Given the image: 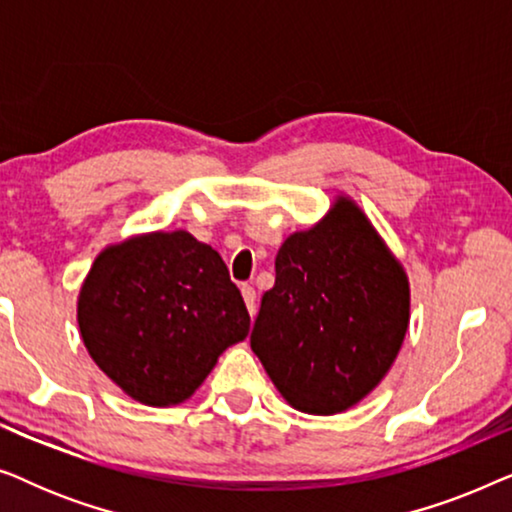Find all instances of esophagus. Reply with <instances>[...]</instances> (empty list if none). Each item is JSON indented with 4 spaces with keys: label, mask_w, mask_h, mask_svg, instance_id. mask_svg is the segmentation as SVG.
Listing matches in <instances>:
<instances>
[{
    "label": "esophagus",
    "mask_w": 512,
    "mask_h": 512,
    "mask_svg": "<svg viewBox=\"0 0 512 512\" xmlns=\"http://www.w3.org/2000/svg\"><path fill=\"white\" fill-rule=\"evenodd\" d=\"M242 298H244V303H247L249 314L254 317V314H256V291H254V286L242 284Z\"/></svg>",
    "instance_id": "obj_1"
}]
</instances>
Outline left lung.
<instances>
[{
    "mask_svg": "<svg viewBox=\"0 0 512 512\" xmlns=\"http://www.w3.org/2000/svg\"><path fill=\"white\" fill-rule=\"evenodd\" d=\"M408 314L401 263L361 209L340 198L324 221L279 249L251 349L293 408L335 415L387 375Z\"/></svg>",
    "mask_w": 512,
    "mask_h": 512,
    "instance_id": "8db88e82",
    "label": "left lung"
}]
</instances>
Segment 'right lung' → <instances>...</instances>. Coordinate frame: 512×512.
I'll return each mask as SVG.
<instances>
[{
  "instance_id": "add662e5",
  "label": "right lung",
  "mask_w": 512,
  "mask_h": 512,
  "mask_svg": "<svg viewBox=\"0 0 512 512\" xmlns=\"http://www.w3.org/2000/svg\"><path fill=\"white\" fill-rule=\"evenodd\" d=\"M93 361L135 401H186L223 349L247 338L249 312L228 268L186 230L132 237L95 258L79 296Z\"/></svg>"
}]
</instances>
